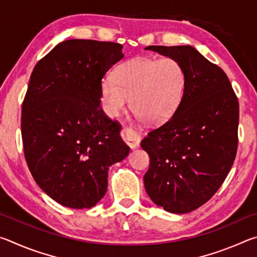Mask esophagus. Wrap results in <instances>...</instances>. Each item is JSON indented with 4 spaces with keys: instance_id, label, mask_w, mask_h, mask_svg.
Wrapping results in <instances>:
<instances>
[{
    "instance_id": "34e87169",
    "label": "esophagus",
    "mask_w": 257,
    "mask_h": 257,
    "mask_svg": "<svg viewBox=\"0 0 257 257\" xmlns=\"http://www.w3.org/2000/svg\"><path fill=\"white\" fill-rule=\"evenodd\" d=\"M121 137L130 149H136L141 144V136L130 128H122L121 130Z\"/></svg>"
}]
</instances>
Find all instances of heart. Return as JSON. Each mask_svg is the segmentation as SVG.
I'll use <instances>...</instances> for the list:
<instances>
[{"label": "heart", "mask_w": 257, "mask_h": 257, "mask_svg": "<svg viewBox=\"0 0 257 257\" xmlns=\"http://www.w3.org/2000/svg\"><path fill=\"white\" fill-rule=\"evenodd\" d=\"M186 73L176 59L136 58L115 69L114 79L104 77L99 99L104 112L116 118L130 106L137 121L158 124L170 119L180 105Z\"/></svg>", "instance_id": "heart-1"}]
</instances>
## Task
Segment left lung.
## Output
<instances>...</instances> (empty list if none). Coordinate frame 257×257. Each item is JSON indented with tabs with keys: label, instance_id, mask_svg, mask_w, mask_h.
Masks as SVG:
<instances>
[{
	"label": "left lung",
	"instance_id": "8db88e82",
	"mask_svg": "<svg viewBox=\"0 0 257 257\" xmlns=\"http://www.w3.org/2000/svg\"><path fill=\"white\" fill-rule=\"evenodd\" d=\"M176 59L186 73L180 105L141 143L150 155L146 193L165 211L184 214L205 204L231 169L239 104L229 78L193 46H147Z\"/></svg>",
	"mask_w": 257,
	"mask_h": 257
}]
</instances>
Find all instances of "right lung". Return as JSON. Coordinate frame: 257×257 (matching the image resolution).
I'll return each instance as SVG.
<instances>
[{
    "label": "right lung",
    "mask_w": 257,
    "mask_h": 257,
    "mask_svg": "<svg viewBox=\"0 0 257 257\" xmlns=\"http://www.w3.org/2000/svg\"><path fill=\"white\" fill-rule=\"evenodd\" d=\"M122 58L118 43L68 40L30 76L21 111L25 158L36 184L61 205H96L108 168L129 154L121 125L104 114L99 99L104 75Z\"/></svg>",
    "instance_id": "1"
}]
</instances>
